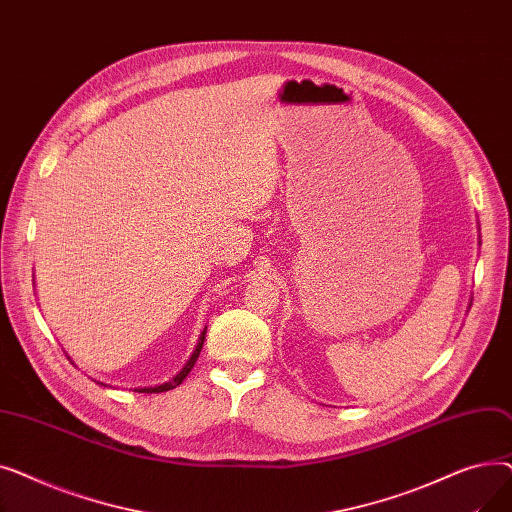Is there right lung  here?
Returning a JSON list of instances; mask_svg holds the SVG:
<instances>
[{"mask_svg":"<svg viewBox=\"0 0 512 512\" xmlns=\"http://www.w3.org/2000/svg\"><path fill=\"white\" fill-rule=\"evenodd\" d=\"M203 340H205V330H203V334H201V338H199V344H197V348H195V353L191 355V359L186 361V365L182 367V371L176 375V378H172L170 382L161 384V386H155V388H134V392H145V394H153V392H168V390H172V388L180 386V384H182V380H184L186 375L191 373V369L195 367V363H197V359H199V353H201V348H203Z\"/></svg>","mask_w":512,"mask_h":512,"instance_id":"right-lung-1","label":"right lung"}]
</instances>
